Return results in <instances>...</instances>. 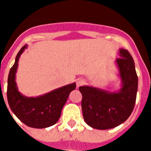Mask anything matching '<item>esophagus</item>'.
Wrapping results in <instances>:
<instances>
[{"label":"esophagus","mask_w":151,"mask_h":151,"mask_svg":"<svg viewBox=\"0 0 151 151\" xmlns=\"http://www.w3.org/2000/svg\"><path fill=\"white\" fill-rule=\"evenodd\" d=\"M85 84V80L82 79V78H78V79L76 80V85L77 87H80Z\"/></svg>","instance_id":"esophagus-1"}]
</instances>
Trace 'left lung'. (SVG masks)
Wrapping results in <instances>:
<instances>
[{"label": "left lung", "instance_id": "left-lung-1", "mask_svg": "<svg viewBox=\"0 0 151 151\" xmlns=\"http://www.w3.org/2000/svg\"><path fill=\"white\" fill-rule=\"evenodd\" d=\"M120 58L116 60L122 88L109 92L90 86L79 87L82 93V109L85 122L96 129L115 128L123 123L131 115L135 104L138 91V76L132 57L127 50H119Z\"/></svg>", "mask_w": 151, "mask_h": 151}]
</instances>
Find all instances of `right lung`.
Masks as SVG:
<instances>
[{
    "mask_svg": "<svg viewBox=\"0 0 151 151\" xmlns=\"http://www.w3.org/2000/svg\"><path fill=\"white\" fill-rule=\"evenodd\" d=\"M27 45L18 52L9 73L7 80V101L9 106L17 118L26 125L36 129H45L54 125L61 115V111L76 83L69 84L37 97H27L19 92L15 82L18 61Z\"/></svg>",
    "mask_w": 151,
    "mask_h": 151,
    "instance_id": "right-lung-1",
    "label": "right lung"
}]
</instances>
